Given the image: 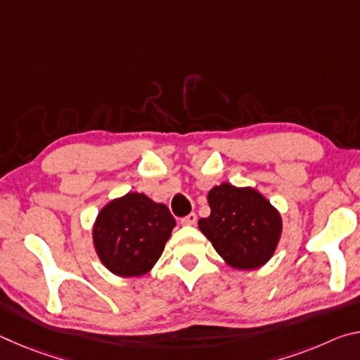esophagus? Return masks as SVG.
<instances>
[{
  "instance_id": "34e87169",
  "label": "esophagus",
  "mask_w": 360,
  "mask_h": 360,
  "mask_svg": "<svg viewBox=\"0 0 360 360\" xmlns=\"http://www.w3.org/2000/svg\"><path fill=\"white\" fill-rule=\"evenodd\" d=\"M195 222H197V214H195V212H191V214H188V216L181 219V224L182 225H193Z\"/></svg>"
}]
</instances>
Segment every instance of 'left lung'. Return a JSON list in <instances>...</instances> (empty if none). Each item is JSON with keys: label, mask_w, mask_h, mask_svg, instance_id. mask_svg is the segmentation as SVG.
Instances as JSON below:
<instances>
[{"label": "left lung", "mask_w": 360, "mask_h": 360, "mask_svg": "<svg viewBox=\"0 0 360 360\" xmlns=\"http://www.w3.org/2000/svg\"><path fill=\"white\" fill-rule=\"evenodd\" d=\"M210 217L198 229L222 260L235 270H255L273 257L283 235L279 211L254 187L229 182L208 192Z\"/></svg>", "instance_id": "8db88e82"}]
</instances>
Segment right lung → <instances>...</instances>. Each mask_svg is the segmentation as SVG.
I'll return each mask as SVG.
<instances>
[{
    "label": "right lung",
    "mask_w": 360,
    "mask_h": 360,
    "mask_svg": "<svg viewBox=\"0 0 360 360\" xmlns=\"http://www.w3.org/2000/svg\"><path fill=\"white\" fill-rule=\"evenodd\" d=\"M174 227L167 205L129 192L98 212L92 227L94 249L112 275L138 278L154 268Z\"/></svg>",
    "instance_id": "1"
}]
</instances>
